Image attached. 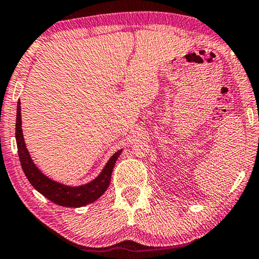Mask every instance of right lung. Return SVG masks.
I'll return each mask as SVG.
<instances>
[{
    "instance_id": "1",
    "label": "right lung",
    "mask_w": 259,
    "mask_h": 259,
    "mask_svg": "<svg viewBox=\"0 0 259 259\" xmlns=\"http://www.w3.org/2000/svg\"><path fill=\"white\" fill-rule=\"evenodd\" d=\"M15 136L21 166H22V169L27 177V179L47 199L58 205H61V206L80 207L83 206V205L93 203L99 197H101V194L107 190L109 182H111L113 167H114L116 159H118L120 153H121V150H120L115 154H113V157L109 159L107 165L102 169V172L92 183L86 184L83 186L70 187L53 182V180L47 178V177L38 171V168L35 166L33 160H31L30 155L27 151L26 144H24L22 128H21L20 101L17 102Z\"/></svg>"
}]
</instances>
